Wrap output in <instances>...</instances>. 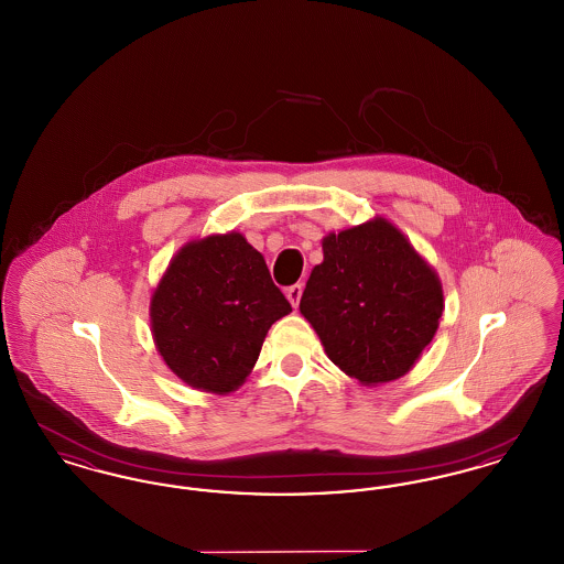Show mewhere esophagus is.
Instances as JSON below:
<instances>
[{
  "label": "esophagus",
  "instance_id": "esophagus-1",
  "mask_svg": "<svg viewBox=\"0 0 564 564\" xmlns=\"http://www.w3.org/2000/svg\"><path fill=\"white\" fill-rule=\"evenodd\" d=\"M285 295H288V300L292 302V306H297L300 304V297H302V285L300 283H295L292 288H288L285 290Z\"/></svg>",
  "mask_w": 564,
  "mask_h": 564
}]
</instances>
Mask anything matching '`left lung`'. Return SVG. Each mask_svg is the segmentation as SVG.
<instances>
[{
  "label": "left lung",
  "instance_id": "left-lung-1",
  "mask_svg": "<svg viewBox=\"0 0 564 564\" xmlns=\"http://www.w3.org/2000/svg\"><path fill=\"white\" fill-rule=\"evenodd\" d=\"M442 311L435 272L380 217L323 239V262L300 300L327 357L364 384L405 375L430 345Z\"/></svg>",
  "mask_w": 564,
  "mask_h": 564
}]
</instances>
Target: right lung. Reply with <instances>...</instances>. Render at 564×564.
Segmentation results:
<instances>
[{"label": "right lung", "instance_id": "right-lung-1", "mask_svg": "<svg viewBox=\"0 0 564 564\" xmlns=\"http://www.w3.org/2000/svg\"><path fill=\"white\" fill-rule=\"evenodd\" d=\"M292 313L269 267L241 235L189 242L152 295V332L189 387L230 393L258 361L270 325Z\"/></svg>", "mask_w": 564, "mask_h": 564}]
</instances>
